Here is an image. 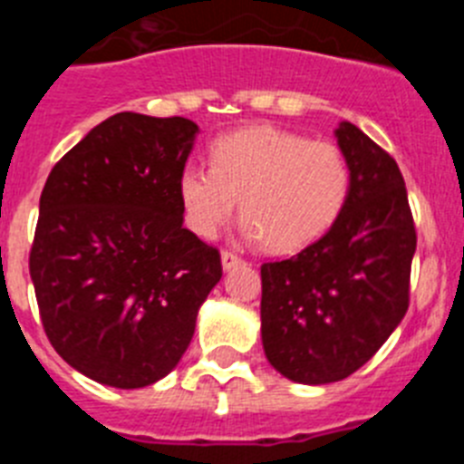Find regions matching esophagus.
<instances>
[{
    "label": "esophagus",
    "mask_w": 464,
    "mask_h": 464,
    "mask_svg": "<svg viewBox=\"0 0 464 464\" xmlns=\"http://www.w3.org/2000/svg\"><path fill=\"white\" fill-rule=\"evenodd\" d=\"M220 262H223L225 272H229V269H235V267H239V265H244V260H241L239 256H235V253H229V251H223Z\"/></svg>",
    "instance_id": "34e87169"
}]
</instances>
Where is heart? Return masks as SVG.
I'll return each instance as SVG.
<instances>
[{"instance_id":"b5f03b06","label":"heart","mask_w":464,"mask_h":464,"mask_svg":"<svg viewBox=\"0 0 464 464\" xmlns=\"http://www.w3.org/2000/svg\"><path fill=\"white\" fill-rule=\"evenodd\" d=\"M353 174L330 141L276 127H248L211 146V167H183L179 176L188 227L213 239L232 218L237 199L246 235L272 253H293L321 239L346 208Z\"/></svg>"}]
</instances>
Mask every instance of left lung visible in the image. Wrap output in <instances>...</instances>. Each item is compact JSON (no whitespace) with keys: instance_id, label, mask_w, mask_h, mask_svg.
Returning <instances> with one entry per match:
<instances>
[{"instance_id":"left-lung-1","label":"left lung","mask_w":464,"mask_h":464,"mask_svg":"<svg viewBox=\"0 0 464 464\" xmlns=\"http://www.w3.org/2000/svg\"><path fill=\"white\" fill-rule=\"evenodd\" d=\"M334 137L353 174L346 208L304 251L260 267L265 355L304 385L346 379L383 346L409 309L416 253L395 160L353 122Z\"/></svg>"}]
</instances>
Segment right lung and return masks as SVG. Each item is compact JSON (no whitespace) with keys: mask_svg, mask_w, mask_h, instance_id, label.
I'll return each mask as SVG.
<instances>
[{"mask_svg":"<svg viewBox=\"0 0 464 464\" xmlns=\"http://www.w3.org/2000/svg\"><path fill=\"white\" fill-rule=\"evenodd\" d=\"M199 127L122 111L48 176L30 253L41 323L60 358L111 388L165 379L223 276L183 227L179 176Z\"/></svg>","mask_w":464,"mask_h":464,"instance_id":"right-lung-1","label":"right lung"}]
</instances>
